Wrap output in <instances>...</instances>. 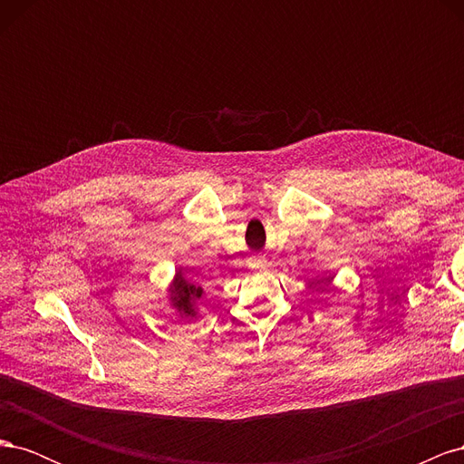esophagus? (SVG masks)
Returning a JSON list of instances; mask_svg holds the SVG:
<instances>
[{"mask_svg": "<svg viewBox=\"0 0 464 464\" xmlns=\"http://www.w3.org/2000/svg\"><path fill=\"white\" fill-rule=\"evenodd\" d=\"M251 266H256V269H259V266H263V259L261 257L254 259V261H251Z\"/></svg>", "mask_w": 464, "mask_h": 464, "instance_id": "34e87169", "label": "esophagus"}]
</instances>
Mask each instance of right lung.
<instances>
[{
	"label": "right lung",
	"mask_w": 464,
	"mask_h": 464,
	"mask_svg": "<svg viewBox=\"0 0 464 464\" xmlns=\"http://www.w3.org/2000/svg\"><path fill=\"white\" fill-rule=\"evenodd\" d=\"M201 294H203V290L199 286L188 283L186 278H181V275H178L176 283H174V296H172V302L178 310H181L186 315H193L191 302L201 298Z\"/></svg>",
	"instance_id": "add662e5"
}]
</instances>
